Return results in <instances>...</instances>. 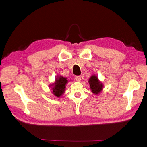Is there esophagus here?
Masks as SVG:
<instances>
[{"label":"esophagus","mask_w":147,"mask_h":147,"mask_svg":"<svg viewBox=\"0 0 147 147\" xmlns=\"http://www.w3.org/2000/svg\"><path fill=\"white\" fill-rule=\"evenodd\" d=\"M75 80H76L77 82H80L81 81V76H75Z\"/></svg>","instance_id":"esophagus-1"}]
</instances>
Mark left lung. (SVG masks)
<instances>
[{"label": "left lung", "instance_id": "obj_1", "mask_svg": "<svg viewBox=\"0 0 147 147\" xmlns=\"http://www.w3.org/2000/svg\"><path fill=\"white\" fill-rule=\"evenodd\" d=\"M88 83L90 85V90L94 94L98 95L101 92L103 88H104V85L103 83L99 80L96 74H92L89 78Z\"/></svg>", "mask_w": 147, "mask_h": 147}]
</instances>
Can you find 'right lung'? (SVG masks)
<instances>
[{"label":"right lung","mask_w":147,"mask_h":147,"mask_svg":"<svg viewBox=\"0 0 147 147\" xmlns=\"http://www.w3.org/2000/svg\"><path fill=\"white\" fill-rule=\"evenodd\" d=\"M67 78L66 77L62 76L61 75H57L55 78V80L53 83L49 85L51 88V92L57 97H61L64 94L65 90V85L68 83Z\"/></svg>","instance_id":"1"}]
</instances>
